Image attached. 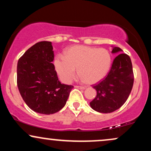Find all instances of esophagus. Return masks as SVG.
<instances>
[{
    "label": "esophagus",
    "mask_w": 151,
    "mask_h": 151,
    "mask_svg": "<svg viewBox=\"0 0 151 151\" xmlns=\"http://www.w3.org/2000/svg\"><path fill=\"white\" fill-rule=\"evenodd\" d=\"M75 87L78 88V89H86V86H75Z\"/></svg>",
    "instance_id": "1"
}]
</instances>
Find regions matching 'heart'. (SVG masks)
Listing matches in <instances>:
<instances>
[{"instance_id":"obj_1","label":"heart","mask_w":151,"mask_h":151,"mask_svg":"<svg viewBox=\"0 0 151 151\" xmlns=\"http://www.w3.org/2000/svg\"><path fill=\"white\" fill-rule=\"evenodd\" d=\"M111 58L105 48L74 45L65 52V56L57 55L55 65L57 72L65 83H70L78 74L89 84H96L106 75Z\"/></svg>"}]
</instances>
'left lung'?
Here are the masks:
<instances>
[{
	"instance_id": "8db88e82",
	"label": "left lung",
	"mask_w": 151,
	"mask_h": 151,
	"mask_svg": "<svg viewBox=\"0 0 151 151\" xmlns=\"http://www.w3.org/2000/svg\"><path fill=\"white\" fill-rule=\"evenodd\" d=\"M123 51L120 47L112 50V53ZM132 63L130 57L120 53L114 60L106 77L93 88L96 96L90 102L93 110L100 113H111L124 105L129 98L133 85Z\"/></svg>"
}]
</instances>
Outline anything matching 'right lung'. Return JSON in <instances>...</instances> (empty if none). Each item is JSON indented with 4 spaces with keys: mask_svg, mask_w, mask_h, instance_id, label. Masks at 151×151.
I'll use <instances>...</instances> for the list:
<instances>
[{
    "mask_svg": "<svg viewBox=\"0 0 151 151\" xmlns=\"http://www.w3.org/2000/svg\"><path fill=\"white\" fill-rule=\"evenodd\" d=\"M51 42L42 41L29 48L19 59L17 84L22 99L37 113L52 114L65 106L72 85L58 79Z\"/></svg>",
    "mask_w": 151,
    "mask_h": 151,
    "instance_id": "obj_1",
    "label": "right lung"
}]
</instances>
